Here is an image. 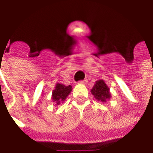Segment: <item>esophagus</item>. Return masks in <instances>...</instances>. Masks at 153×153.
I'll list each match as a JSON object with an SVG mask.
<instances>
[{"instance_id":"34e87169","label":"esophagus","mask_w":153,"mask_h":153,"mask_svg":"<svg viewBox=\"0 0 153 153\" xmlns=\"http://www.w3.org/2000/svg\"><path fill=\"white\" fill-rule=\"evenodd\" d=\"M87 82H88V80L87 79L81 80V81H79V83H83V84H85V83H87Z\"/></svg>"}]
</instances>
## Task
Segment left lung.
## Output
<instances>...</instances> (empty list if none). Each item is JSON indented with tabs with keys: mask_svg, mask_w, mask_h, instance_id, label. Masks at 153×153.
<instances>
[{
	"mask_svg": "<svg viewBox=\"0 0 153 153\" xmlns=\"http://www.w3.org/2000/svg\"><path fill=\"white\" fill-rule=\"evenodd\" d=\"M91 93L96 98L97 101L102 102H106V101L110 100L111 97L109 87L106 85V83L103 79L97 80L95 82L94 86L91 89Z\"/></svg>",
	"mask_w": 153,
	"mask_h": 153,
	"instance_id": "1",
	"label": "left lung"
}]
</instances>
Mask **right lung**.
<instances>
[{
    "instance_id": "1",
    "label": "right lung",
    "mask_w": 153,
    "mask_h": 153,
    "mask_svg": "<svg viewBox=\"0 0 153 153\" xmlns=\"http://www.w3.org/2000/svg\"><path fill=\"white\" fill-rule=\"evenodd\" d=\"M72 91V86H65L62 83H56L55 89L52 91L51 95V100L53 102L56 103V105L58 106L65 102L66 97L69 96V94Z\"/></svg>"
}]
</instances>
